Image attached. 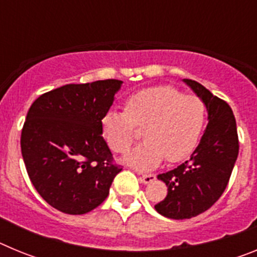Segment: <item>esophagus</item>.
Returning <instances> with one entry per match:
<instances>
[{
  "instance_id": "34e87169",
  "label": "esophagus",
  "mask_w": 257,
  "mask_h": 257,
  "mask_svg": "<svg viewBox=\"0 0 257 257\" xmlns=\"http://www.w3.org/2000/svg\"><path fill=\"white\" fill-rule=\"evenodd\" d=\"M154 179H156V175L153 174H143L142 176H140V181L144 184L152 183V181H154Z\"/></svg>"
}]
</instances>
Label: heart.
I'll use <instances>...</instances> for the list:
<instances>
[{"label": "heart", "mask_w": 257, "mask_h": 257, "mask_svg": "<svg viewBox=\"0 0 257 257\" xmlns=\"http://www.w3.org/2000/svg\"><path fill=\"white\" fill-rule=\"evenodd\" d=\"M207 121L201 97L184 95L172 86L144 88L131 95L124 112L109 110L101 119V134L114 153L124 154L143 128L145 140L126 156L138 169H152L166 157L169 162L187 158L198 144Z\"/></svg>", "instance_id": "1"}]
</instances>
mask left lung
Segmentation results:
<instances>
[{
  "label": "left lung",
  "mask_w": 257,
  "mask_h": 257,
  "mask_svg": "<svg viewBox=\"0 0 257 257\" xmlns=\"http://www.w3.org/2000/svg\"><path fill=\"white\" fill-rule=\"evenodd\" d=\"M184 82L205 101L208 123L190 160L158 175L167 185V196L154 208L175 220L190 219L215 205L228 185L239 152L237 123L229 104L197 81L185 78Z\"/></svg>",
  "instance_id": "1"
}]
</instances>
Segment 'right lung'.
I'll list each match as a JSON object with an SVG mask.
<instances>
[{
  "label": "right lung",
  "mask_w": 257,
  "mask_h": 257,
  "mask_svg": "<svg viewBox=\"0 0 257 257\" xmlns=\"http://www.w3.org/2000/svg\"><path fill=\"white\" fill-rule=\"evenodd\" d=\"M122 81L65 85L37 97L27 113L20 147L42 198L68 215L101 205L122 166L101 136V119Z\"/></svg>",
  "instance_id": "obj_1"
}]
</instances>
